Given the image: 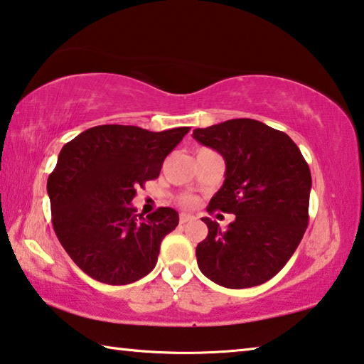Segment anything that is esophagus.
I'll return each mask as SVG.
<instances>
[{"mask_svg": "<svg viewBox=\"0 0 364 364\" xmlns=\"http://www.w3.org/2000/svg\"><path fill=\"white\" fill-rule=\"evenodd\" d=\"M193 216L192 215H187V213H181V218H178V221H181V225H186V223L192 221Z\"/></svg>", "mask_w": 364, "mask_h": 364, "instance_id": "34e87169", "label": "esophagus"}]
</instances>
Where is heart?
I'll list each match as a JSON object with an SVG mask.
<instances>
[{"label":"heart","instance_id":"b5f03b06","mask_svg":"<svg viewBox=\"0 0 364 364\" xmlns=\"http://www.w3.org/2000/svg\"><path fill=\"white\" fill-rule=\"evenodd\" d=\"M192 203H193V201L190 200V198H183V200H182V205H183V206H190Z\"/></svg>","mask_w":364,"mask_h":364}]
</instances>
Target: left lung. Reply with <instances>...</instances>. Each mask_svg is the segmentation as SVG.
<instances>
[{
    "instance_id": "obj_1",
    "label": "left lung",
    "mask_w": 364,
    "mask_h": 364,
    "mask_svg": "<svg viewBox=\"0 0 364 364\" xmlns=\"http://www.w3.org/2000/svg\"><path fill=\"white\" fill-rule=\"evenodd\" d=\"M193 138L226 163L225 183L206 210L236 215L226 231L201 218L208 236L195 250L198 268L225 288L268 282L291 259L309 223V166L287 133L259 120L195 128Z\"/></svg>"
}]
</instances>
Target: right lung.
I'll return each mask as SVG.
<instances>
[{
  "mask_svg": "<svg viewBox=\"0 0 364 364\" xmlns=\"http://www.w3.org/2000/svg\"><path fill=\"white\" fill-rule=\"evenodd\" d=\"M188 130L99 125L61 148L47 181L52 225L86 275L128 284L156 267L161 242L178 225V213L161 206L143 218L132 200L138 187L159 176L166 156Z\"/></svg>",
  "mask_w": 364,
  "mask_h": 364,
  "instance_id": "obj_1",
  "label": "right lung"
}]
</instances>
